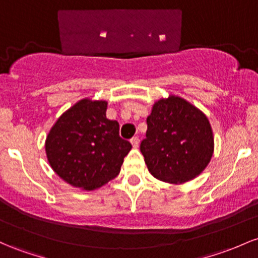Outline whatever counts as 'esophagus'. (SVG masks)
Segmentation results:
<instances>
[{"label":"esophagus","instance_id":"esophagus-1","mask_svg":"<svg viewBox=\"0 0 258 258\" xmlns=\"http://www.w3.org/2000/svg\"><path fill=\"white\" fill-rule=\"evenodd\" d=\"M131 143H132V146H134V148H138V144H140V138L134 137L131 140Z\"/></svg>","mask_w":258,"mask_h":258}]
</instances>
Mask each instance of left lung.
Here are the masks:
<instances>
[{"mask_svg":"<svg viewBox=\"0 0 258 258\" xmlns=\"http://www.w3.org/2000/svg\"><path fill=\"white\" fill-rule=\"evenodd\" d=\"M141 143L147 168L158 180L183 183L212 159L214 138L207 116L185 99L170 95L153 105Z\"/></svg>","mask_w":258,"mask_h":258,"instance_id":"8db88e82","label":"left lung"}]
</instances>
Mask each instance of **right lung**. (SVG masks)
<instances>
[{
	"label": "right lung",
	"instance_id": "1",
	"mask_svg": "<svg viewBox=\"0 0 258 258\" xmlns=\"http://www.w3.org/2000/svg\"><path fill=\"white\" fill-rule=\"evenodd\" d=\"M105 100L82 99L57 118L45 142L52 170L70 185L92 191L115 179L132 146L106 117Z\"/></svg>",
	"mask_w": 258,
	"mask_h": 258
}]
</instances>
